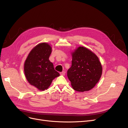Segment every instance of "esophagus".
Returning a JSON list of instances; mask_svg holds the SVG:
<instances>
[{"instance_id":"1","label":"esophagus","mask_w":128,"mask_h":128,"mask_svg":"<svg viewBox=\"0 0 128 128\" xmlns=\"http://www.w3.org/2000/svg\"><path fill=\"white\" fill-rule=\"evenodd\" d=\"M65 73H66V72L64 71H62V72H60V74L61 75H65Z\"/></svg>"}]
</instances>
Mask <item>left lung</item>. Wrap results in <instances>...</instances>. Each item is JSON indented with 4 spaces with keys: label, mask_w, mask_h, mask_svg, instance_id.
Instances as JSON below:
<instances>
[{
    "label": "left lung",
    "mask_w": 128,
    "mask_h": 128,
    "mask_svg": "<svg viewBox=\"0 0 128 128\" xmlns=\"http://www.w3.org/2000/svg\"><path fill=\"white\" fill-rule=\"evenodd\" d=\"M72 56V66L67 71V76L73 89L78 92L91 90L102 74V66L98 58L84 47H79Z\"/></svg>",
    "instance_id": "1"
}]
</instances>
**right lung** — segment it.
<instances>
[{"label": "right lung", "instance_id": "add662e5", "mask_svg": "<svg viewBox=\"0 0 128 128\" xmlns=\"http://www.w3.org/2000/svg\"><path fill=\"white\" fill-rule=\"evenodd\" d=\"M51 52V47L48 43L40 44L31 51L25 61L24 71L26 80L40 90L47 89L53 80L60 75L49 60Z\"/></svg>", "mask_w": 128, "mask_h": 128}]
</instances>
